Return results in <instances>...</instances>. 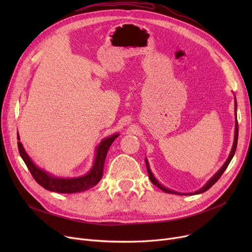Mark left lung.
<instances>
[{
    "label": "left lung",
    "mask_w": 252,
    "mask_h": 252,
    "mask_svg": "<svg viewBox=\"0 0 252 252\" xmlns=\"http://www.w3.org/2000/svg\"><path fill=\"white\" fill-rule=\"evenodd\" d=\"M236 109H237V102H236V98H235V114H236V122H235V137H234V143H233V147H232V150H231V152H230V155H229V157H228V159L226 160V162L223 163V165L219 169V171L218 173L211 178L205 185L204 186L200 189V190H198V191H196V192H194V193H185V194H181V193H179V192H176V191H174V190H170V189H167V188H165V187H163L162 185L158 182L156 179H155V177L153 176V174H152V171H151V169H150V167H149V163H148V160H147V158L146 159H145V162H146V167H147V171H148V175H149V179H150V181L152 182V184L153 185H155V186H157L158 188H159L160 190H162V191H164V192H166V193H169V194H180V195H193V194H200V193H203V192H205V191H207L211 186H213V185H215L216 183H217V181L221 177V175L223 174V171L226 170V168L228 167V165H229V163H230V161L232 160V158H233V156H234V154H235V152H236V148H237V142H238V122H237V113H236Z\"/></svg>",
    "instance_id": "obj_1"
}]
</instances>
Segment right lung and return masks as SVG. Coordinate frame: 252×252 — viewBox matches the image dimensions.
<instances>
[{
	"label": "right lung",
	"instance_id": "right-lung-1",
	"mask_svg": "<svg viewBox=\"0 0 252 252\" xmlns=\"http://www.w3.org/2000/svg\"><path fill=\"white\" fill-rule=\"evenodd\" d=\"M118 134H114L109 138H106L99 144V146L96 149V157L94 160L91 170L85 176L78 177V178H71V179H63V178H56L49 175L47 171L37 167L31 157L25 152L21 142H19L20 138L17 134V145L20 156L25 162L26 166L30 169L32 176L36 181L37 184L41 185L43 188L46 190L57 192V193H77L91 189L97 185L103 176V168L104 162L106 159V155L111 146L113 141L118 137Z\"/></svg>",
	"mask_w": 252,
	"mask_h": 252
}]
</instances>
